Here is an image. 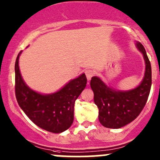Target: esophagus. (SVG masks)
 <instances>
[{
	"label": "esophagus",
	"mask_w": 160,
	"mask_h": 160,
	"mask_svg": "<svg viewBox=\"0 0 160 160\" xmlns=\"http://www.w3.org/2000/svg\"><path fill=\"white\" fill-rule=\"evenodd\" d=\"M85 75H86V77H87V79L88 81L91 80V78H92V77L94 76L93 71H92V70H91V69L86 70V71L85 72Z\"/></svg>",
	"instance_id": "esophagus-1"
}]
</instances>
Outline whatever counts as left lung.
<instances>
[{"label":"left lung","instance_id":"8db88e82","mask_svg":"<svg viewBox=\"0 0 160 160\" xmlns=\"http://www.w3.org/2000/svg\"><path fill=\"white\" fill-rule=\"evenodd\" d=\"M137 47L146 63L144 77L139 86L130 91H116L98 77L94 76L91 80L94 101L99 110V121L105 128L118 129L128 124L139 116L148 99L152 85L150 62L143 46L137 42Z\"/></svg>","mask_w":160,"mask_h":160}]
</instances>
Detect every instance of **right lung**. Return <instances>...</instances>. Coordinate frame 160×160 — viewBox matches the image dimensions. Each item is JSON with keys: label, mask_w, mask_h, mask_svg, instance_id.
Masks as SVG:
<instances>
[{"label": "right lung", "mask_w": 160, "mask_h": 160, "mask_svg": "<svg viewBox=\"0 0 160 160\" xmlns=\"http://www.w3.org/2000/svg\"><path fill=\"white\" fill-rule=\"evenodd\" d=\"M21 52L15 62V94L19 106L39 128L55 133L65 131L73 123L75 101L86 86V76L82 74L55 93L39 94L22 78L19 69Z\"/></svg>", "instance_id": "1"}]
</instances>
